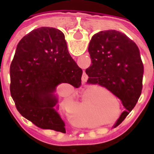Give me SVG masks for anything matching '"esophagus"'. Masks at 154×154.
<instances>
[{
	"label": "esophagus",
	"instance_id": "obj_1",
	"mask_svg": "<svg viewBox=\"0 0 154 154\" xmlns=\"http://www.w3.org/2000/svg\"><path fill=\"white\" fill-rule=\"evenodd\" d=\"M84 80V82H87V77H86V78H85V79H83Z\"/></svg>",
	"mask_w": 154,
	"mask_h": 154
}]
</instances>
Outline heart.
<instances>
[{"label": "heart", "mask_w": 154, "mask_h": 154, "mask_svg": "<svg viewBox=\"0 0 154 154\" xmlns=\"http://www.w3.org/2000/svg\"><path fill=\"white\" fill-rule=\"evenodd\" d=\"M99 91H100V92H102V93H103V94H105V93H106V91H105V90H99Z\"/></svg>", "instance_id": "heart-1"}]
</instances>
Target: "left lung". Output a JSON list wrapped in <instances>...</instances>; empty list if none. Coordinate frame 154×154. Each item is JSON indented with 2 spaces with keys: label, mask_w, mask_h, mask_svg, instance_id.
Wrapping results in <instances>:
<instances>
[{
  "label": "left lung",
  "mask_w": 154,
  "mask_h": 154,
  "mask_svg": "<svg viewBox=\"0 0 154 154\" xmlns=\"http://www.w3.org/2000/svg\"><path fill=\"white\" fill-rule=\"evenodd\" d=\"M88 52L91 65L86 69L87 82L105 87L125 107L114 127L118 126L135 106L143 88V65L139 48L125 34L115 29L95 34Z\"/></svg>",
  "instance_id": "left-lung-1"
}]
</instances>
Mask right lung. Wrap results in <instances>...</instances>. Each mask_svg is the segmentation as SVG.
I'll return each mask as SVG.
<instances>
[{
    "label": "right lung",
    "mask_w": 154,
    "mask_h": 154,
    "mask_svg": "<svg viewBox=\"0 0 154 154\" xmlns=\"http://www.w3.org/2000/svg\"><path fill=\"white\" fill-rule=\"evenodd\" d=\"M10 74L11 94L20 115L38 128L65 132L55 92L59 85L78 88L82 70L68 53L63 33L41 27L24 36Z\"/></svg>",
    "instance_id": "obj_1"
}]
</instances>
